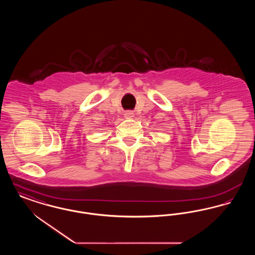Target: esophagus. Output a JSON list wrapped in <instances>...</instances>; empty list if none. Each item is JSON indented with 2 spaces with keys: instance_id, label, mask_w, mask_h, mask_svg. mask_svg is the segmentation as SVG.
Segmentation results:
<instances>
[{
  "instance_id": "1",
  "label": "esophagus",
  "mask_w": 255,
  "mask_h": 255,
  "mask_svg": "<svg viewBox=\"0 0 255 255\" xmlns=\"http://www.w3.org/2000/svg\"><path fill=\"white\" fill-rule=\"evenodd\" d=\"M125 117H126V118H132V117H133V113H132V112H127V113L125 114Z\"/></svg>"
}]
</instances>
